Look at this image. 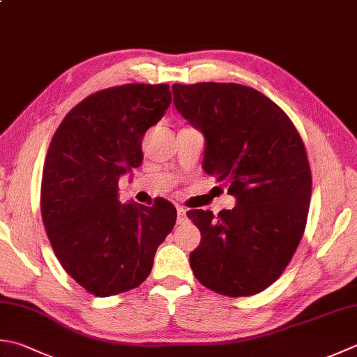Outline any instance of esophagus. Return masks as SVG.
<instances>
[{
    "instance_id": "esophagus-1",
    "label": "esophagus",
    "mask_w": 357,
    "mask_h": 357,
    "mask_svg": "<svg viewBox=\"0 0 357 357\" xmlns=\"http://www.w3.org/2000/svg\"><path fill=\"white\" fill-rule=\"evenodd\" d=\"M187 218V211L184 207H178V222L181 225V222H184Z\"/></svg>"
}]
</instances>
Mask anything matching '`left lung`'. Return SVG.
I'll list each match as a JSON object with an SVG mask.
<instances>
[{
  "label": "left lung",
  "mask_w": 357,
  "mask_h": 357,
  "mask_svg": "<svg viewBox=\"0 0 357 357\" xmlns=\"http://www.w3.org/2000/svg\"><path fill=\"white\" fill-rule=\"evenodd\" d=\"M172 91L174 107L206 137L202 169L236 199L216 218L187 212L201 232L193 274L221 296L258 294L282 275L305 232L312 178L302 137L254 88L202 82Z\"/></svg>",
  "instance_id": "8db88e82"
}]
</instances>
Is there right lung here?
Listing matches in <instances>:
<instances>
[{"label":"right lung","instance_id":"add662e5","mask_svg":"<svg viewBox=\"0 0 357 357\" xmlns=\"http://www.w3.org/2000/svg\"><path fill=\"white\" fill-rule=\"evenodd\" d=\"M165 83L97 91L69 111L49 144L41 218L69 275L96 297L127 292L150 275L176 222L167 199L121 204L119 179L142 164V139L170 107Z\"/></svg>","mask_w":357,"mask_h":357}]
</instances>
